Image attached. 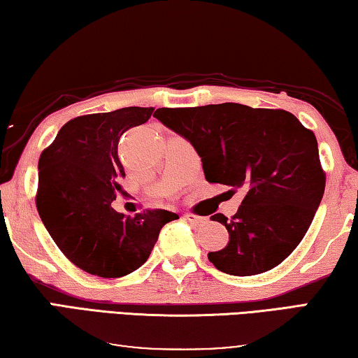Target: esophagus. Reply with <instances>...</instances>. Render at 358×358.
<instances>
[{"mask_svg":"<svg viewBox=\"0 0 358 358\" xmlns=\"http://www.w3.org/2000/svg\"><path fill=\"white\" fill-rule=\"evenodd\" d=\"M185 221L190 222V224H205L206 219L205 217H200V216H195V214H185Z\"/></svg>","mask_w":358,"mask_h":358,"instance_id":"1","label":"esophagus"}]
</instances>
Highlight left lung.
<instances>
[{"instance_id": "left-lung-1", "label": "left lung", "mask_w": 358, "mask_h": 358, "mask_svg": "<svg viewBox=\"0 0 358 358\" xmlns=\"http://www.w3.org/2000/svg\"><path fill=\"white\" fill-rule=\"evenodd\" d=\"M153 117L190 142L208 182L245 192L232 219L211 216L229 232L225 248L208 252L213 266L250 277L287 259L309 230L325 192L312 131L287 110L234 102L158 108Z\"/></svg>"}]
</instances>
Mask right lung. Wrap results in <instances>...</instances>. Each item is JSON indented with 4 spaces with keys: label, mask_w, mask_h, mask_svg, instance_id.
<instances>
[{
    "label": "right lung",
    "mask_w": 358,
    "mask_h": 358,
    "mask_svg": "<svg viewBox=\"0 0 358 358\" xmlns=\"http://www.w3.org/2000/svg\"><path fill=\"white\" fill-rule=\"evenodd\" d=\"M152 113V107H124L70 120L38 162V214L59 250L91 275L118 278L137 271L163 225L179 217L166 210L129 217L112 208L123 192L120 137Z\"/></svg>",
    "instance_id": "right-lung-1"
}]
</instances>
